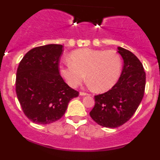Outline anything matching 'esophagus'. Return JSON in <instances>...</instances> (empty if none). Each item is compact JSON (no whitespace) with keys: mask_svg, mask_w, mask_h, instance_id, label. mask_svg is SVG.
Wrapping results in <instances>:
<instances>
[{"mask_svg":"<svg viewBox=\"0 0 160 160\" xmlns=\"http://www.w3.org/2000/svg\"><path fill=\"white\" fill-rule=\"evenodd\" d=\"M80 96H86V95H89V93L81 91V92H80Z\"/></svg>","mask_w":160,"mask_h":160,"instance_id":"obj_1","label":"esophagus"}]
</instances>
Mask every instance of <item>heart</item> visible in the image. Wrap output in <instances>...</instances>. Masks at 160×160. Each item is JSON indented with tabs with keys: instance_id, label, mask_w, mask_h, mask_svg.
I'll list each match as a JSON object with an SVG mask.
<instances>
[{
	"instance_id": "heart-1",
	"label": "heart",
	"mask_w": 160,
	"mask_h": 160,
	"mask_svg": "<svg viewBox=\"0 0 160 160\" xmlns=\"http://www.w3.org/2000/svg\"><path fill=\"white\" fill-rule=\"evenodd\" d=\"M70 61L59 63L61 76L72 88H76L85 78L88 85L98 91L112 88L122 70L120 56L114 50L81 49L70 55Z\"/></svg>"
}]
</instances>
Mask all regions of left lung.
<instances>
[{"mask_svg":"<svg viewBox=\"0 0 160 160\" xmlns=\"http://www.w3.org/2000/svg\"><path fill=\"white\" fill-rule=\"evenodd\" d=\"M124 60L123 70L111 90L94 96L90 117L98 125L118 128L132 117L139 106L146 87V72L139 59L128 50L118 47Z\"/></svg>","mask_w":160,"mask_h":160,"instance_id":"left-lung-1","label":"left lung"}]
</instances>
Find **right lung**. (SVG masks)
I'll return each instance as SVG.
<instances>
[{
	"label": "right lung",
	"mask_w": 160,
	"mask_h": 160,
	"mask_svg": "<svg viewBox=\"0 0 160 160\" xmlns=\"http://www.w3.org/2000/svg\"><path fill=\"white\" fill-rule=\"evenodd\" d=\"M62 46L49 44L28 51L16 74V94L23 112L32 122L52 123L63 116L79 92L64 82L59 72Z\"/></svg>",
	"instance_id": "add662e5"
}]
</instances>
